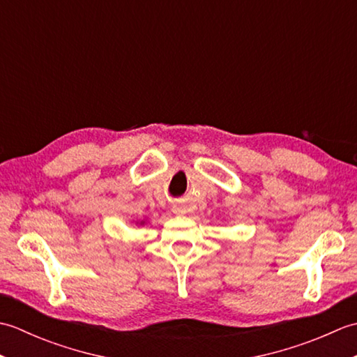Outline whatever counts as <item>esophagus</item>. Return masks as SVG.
Returning a JSON list of instances; mask_svg holds the SVG:
<instances>
[{
	"label": "esophagus",
	"mask_w": 357,
	"mask_h": 357,
	"mask_svg": "<svg viewBox=\"0 0 357 357\" xmlns=\"http://www.w3.org/2000/svg\"><path fill=\"white\" fill-rule=\"evenodd\" d=\"M184 208L183 207H179V206H174L173 207V213H176V215H183L184 213Z\"/></svg>",
	"instance_id": "esophagus-1"
}]
</instances>
